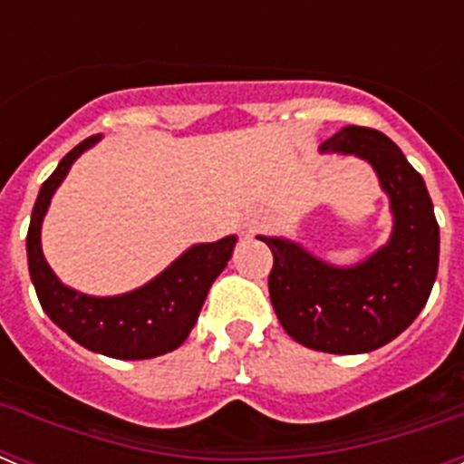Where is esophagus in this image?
<instances>
[{"mask_svg": "<svg viewBox=\"0 0 464 464\" xmlns=\"http://www.w3.org/2000/svg\"><path fill=\"white\" fill-rule=\"evenodd\" d=\"M262 225H265V216H262L260 211L246 213V218H244L246 232H257V229H260Z\"/></svg>", "mask_w": 464, "mask_h": 464, "instance_id": "obj_1", "label": "esophagus"}]
</instances>
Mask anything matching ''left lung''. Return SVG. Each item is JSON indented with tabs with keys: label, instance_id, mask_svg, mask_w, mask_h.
I'll use <instances>...</instances> for the list:
<instances>
[{
	"label": "left lung",
	"instance_id": "1",
	"mask_svg": "<svg viewBox=\"0 0 464 464\" xmlns=\"http://www.w3.org/2000/svg\"><path fill=\"white\" fill-rule=\"evenodd\" d=\"M321 153L370 162L391 199L392 232L379 251L351 267L315 257L283 237H257L274 253L269 297L283 330L323 353H370L407 330L432 293L440 267V225L423 176L391 139L346 125Z\"/></svg>",
	"mask_w": 464,
	"mask_h": 464
}]
</instances>
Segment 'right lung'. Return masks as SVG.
Listing matches in <instances>:
<instances>
[{
	"label": "right lung",
	"instance_id": "right-lung-1",
	"mask_svg": "<svg viewBox=\"0 0 464 464\" xmlns=\"http://www.w3.org/2000/svg\"><path fill=\"white\" fill-rule=\"evenodd\" d=\"M102 134L69 150L41 186L27 229V265L36 297L53 323L76 343L116 360H146L181 346L195 327L211 283L227 267L237 237L195 244L141 288L94 297L64 285L41 251V223L72 165Z\"/></svg>",
	"mask_w": 464,
	"mask_h": 464
}]
</instances>
